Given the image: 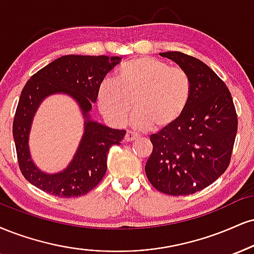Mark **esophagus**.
Wrapping results in <instances>:
<instances>
[{
	"instance_id": "34e87169",
	"label": "esophagus",
	"mask_w": 254,
	"mask_h": 254,
	"mask_svg": "<svg viewBox=\"0 0 254 254\" xmlns=\"http://www.w3.org/2000/svg\"><path fill=\"white\" fill-rule=\"evenodd\" d=\"M138 133L136 132H132V131H127V133H125V142H132V140H135L138 138Z\"/></svg>"
}]
</instances>
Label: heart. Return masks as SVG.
<instances>
[{"label": "heart", "mask_w": 254, "mask_h": 254, "mask_svg": "<svg viewBox=\"0 0 254 254\" xmlns=\"http://www.w3.org/2000/svg\"><path fill=\"white\" fill-rule=\"evenodd\" d=\"M190 97L191 80L185 69L143 57L122 64L114 80H104L97 100L110 123H125L133 109L136 127L163 129L181 117Z\"/></svg>", "instance_id": "heart-1"}]
</instances>
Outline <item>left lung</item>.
Masks as SVG:
<instances>
[{
	"instance_id": "obj_1",
	"label": "left lung",
	"mask_w": 254,
	"mask_h": 254,
	"mask_svg": "<svg viewBox=\"0 0 254 254\" xmlns=\"http://www.w3.org/2000/svg\"><path fill=\"white\" fill-rule=\"evenodd\" d=\"M191 80L189 104L175 123L152 133L148 180L168 195L194 194L218 180L230 164L238 116L225 82L206 64L181 52L160 53Z\"/></svg>"
}]
</instances>
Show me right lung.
<instances>
[{"label":"right lung","instance_id":"right-lung-1","mask_svg":"<svg viewBox=\"0 0 254 254\" xmlns=\"http://www.w3.org/2000/svg\"><path fill=\"white\" fill-rule=\"evenodd\" d=\"M122 58L106 56H64L33 74L24 85L13 122V136L21 173L27 181L59 197L87 194L103 180L108 154L121 144L125 130L111 129L91 121L88 112L96 103L98 88ZM54 93L69 94L77 100L85 117L84 136L77 154L65 171L46 174L39 171L29 154L28 137L39 103Z\"/></svg>","mask_w":254,"mask_h":254}]
</instances>
